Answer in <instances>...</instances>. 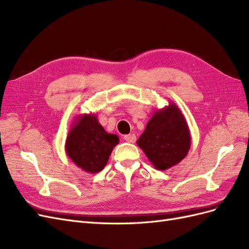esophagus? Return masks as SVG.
I'll return each instance as SVG.
<instances>
[{
    "mask_svg": "<svg viewBox=\"0 0 249 249\" xmlns=\"http://www.w3.org/2000/svg\"><path fill=\"white\" fill-rule=\"evenodd\" d=\"M124 139L129 143H134L135 141H136V136H135V134H129V135H125Z\"/></svg>",
    "mask_w": 249,
    "mask_h": 249,
    "instance_id": "esophagus-1",
    "label": "esophagus"
}]
</instances>
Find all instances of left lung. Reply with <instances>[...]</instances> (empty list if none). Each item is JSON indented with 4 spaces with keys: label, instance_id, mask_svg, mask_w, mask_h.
Returning a JSON list of instances; mask_svg holds the SVG:
<instances>
[{
    "label": "left lung",
    "instance_id": "left-lung-1",
    "mask_svg": "<svg viewBox=\"0 0 249 249\" xmlns=\"http://www.w3.org/2000/svg\"><path fill=\"white\" fill-rule=\"evenodd\" d=\"M137 144L158 170L169 169L186 158L191 145L190 130L175 103L154 112Z\"/></svg>",
    "mask_w": 249,
    "mask_h": 249
}]
</instances>
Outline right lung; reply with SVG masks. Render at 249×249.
Listing matches in <instances>:
<instances>
[{
  "label": "right lung",
  "mask_w": 249,
  "mask_h": 249,
  "mask_svg": "<svg viewBox=\"0 0 249 249\" xmlns=\"http://www.w3.org/2000/svg\"><path fill=\"white\" fill-rule=\"evenodd\" d=\"M119 143L115 134H109L94 113L80 114L72 122L65 141V152L79 168L90 173L104 169Z\"/></svg>",
  "instance_id": "obj_1"
}]
</instances>
